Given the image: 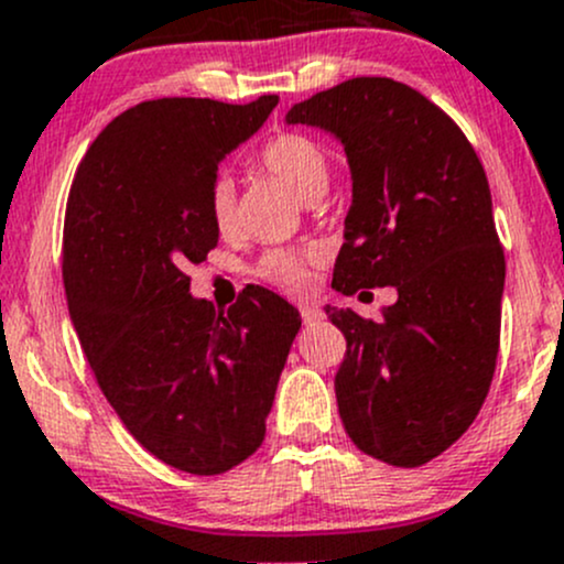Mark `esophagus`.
I'll return each instance as SVG.
<instances>
[{
  "label": "esophagus",
  "instance_id": "34e87169",
  "mask_svg": "<svg viewBox=\"0 0 564 564\" xmlns=\"http://www.w3.org/2000/svg\"><path fill=\"white\" fill-rule=\"evenodd\" d=\"M300 314H303L305 324H316L318 318H322V311H318L316 305H300Z\"/></svg>",
  "mask_w": 564,
  "mask_h": 564
}]
</instances>
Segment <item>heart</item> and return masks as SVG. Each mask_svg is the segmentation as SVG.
I'll use <instances>...</instances> for the list:
<instances>
[{
  "mask_svg": "<svg viewBox=\"0 0 564 564\" xmlns=\"http://www.w3.org/2000/svg\"><path fill=\"white\" fill-rule=\"evenodd\" d=\"M256 163L267 174L278 176L283 185L292 187L297 196L314 198L324 193L329 180L327 152L318 141L305 133H281L272 135L256 155ZM235 182L229 176H215L207 191V209L215 229L229 231L235 224ZM314 253H300V250H272L261 261V275L267 281L286 289H303L308 283V261Z\"/></svg>",
  "mask_w": 564,
  "mask_h": 564,
  "instance_id": "obj_1",
  "label": "heart"
}]
</instances>
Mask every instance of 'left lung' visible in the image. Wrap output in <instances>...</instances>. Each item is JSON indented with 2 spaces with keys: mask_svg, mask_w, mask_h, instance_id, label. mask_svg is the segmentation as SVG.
I'll list each match as a JSON object with an SVG mask.
<instances>
[{
  "mask_svg": "<svg viewBox=\"0 0 564 564\" xmlns=\"http://www.w3.org/2000/svg\"><path fill=\"white\" fill-rule=\"evenodd\" d=\"M286 124L327 130L349 161L333 286L398 292L379 318L327 305L346 338V434L384 464H429L469 429L497 368L505 253L480 158L440 106L392 78L316 93Z\"/></svg>",
  "mask_w": 564,
  "mask_h": 564,
  "instance_id": "left-lung-1",
  "label": "left lung"
}]
</instances>
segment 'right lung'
Instances as JSON below:
<instances>
[{
	"instance_id": "right-lung-1",
	"label": "right lung",
	"mask_w": 564,
	"mask_h": 564,
	"mask_svg": "<svg viewBox=\"0 0 564 564\" xmlns=\"http://www.w3.org/2000/svg\"><path fill=\"white\" fill-rule=\"evenodd\" d=\"M275 106L278 95L128 108L93 141L67 196L62 278L84 355L135 442L191 475L259 451L303 324L261 286L218 314L185 272L218 246L207 209L218 163Z\"/></svg>"
}]
</instances>
